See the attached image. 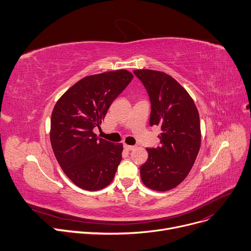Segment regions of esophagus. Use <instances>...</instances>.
Segmentation results:
<instances>
[{
	"instance_id": "esophagus-1",
	"label": "esophagus",
	"mask_w": 251,
	"mask_h": 251,
	"mask_svg": "<svg viewBox=\"0 0 251 251\" xmlns=\"http://www.w3.org/2000/svg\"><path fill=\"white\" fill-rule=\"evenodd\" d=\"M123 147H124V149H126V150H132V149H134V146L129 145V144H127V143H124V144H123Z\"/></svg>"
}]
</instances>
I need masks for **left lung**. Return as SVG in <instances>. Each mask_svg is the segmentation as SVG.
<instances>
[{
	"label": "left lung",
	"mask_w": 251,
	"mask_h": 251,
	"mask_svg": "<svg viewBox=\"0 0 251 251\" xmlns=\"http://www.w3.org/2000/svg\"><path fill=\"white\" fill-rule=\"evenodd\" d=\"M150 103V126H160V145L147 148L148 158L140 168L144 185L165 192L178 186L191 172L201 146L198 109L189 93L168 74L136 70Z\"/></svg>",
	"instance_id": "obj_1"
}]
</instances>
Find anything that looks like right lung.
Masks as SVG:
<instances>
[{
  "mask_svg": "<svg viewBox=\"0 0 251 251\" xmlns=\"http://www.w3.org/2000/svg\"><path fill=\"white\" fill-rule=\"evenodd\" d=\"M132 78L126 70L86 76L66 91L53 108L50 142L63 173L80 189H104L115 176L123 144L98 138L93 129L100 127Z\"/></svg>",
  "mask_w": 251,
  "mask_h": 251,
  "instance_id": "add662e5",
  "label": "right lung"
}]
</instances>
